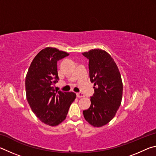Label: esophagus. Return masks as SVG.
I'll list each match as a JSON object with an SVG mask.
<instances>
[{"instance_id": "obj_1", "label": "esophagus", "mask_w": 156, "mask_h": 156, "mask_svg": "<svg viewBox=\"0 0 156 156\" xmlns=\"http://www.w3.org/2000/svg\"><path fill=\"white\" fill-rule=\"evenodd\" d=\"M76 96H77V98H83L84 97V95L82 93H77L76 94Z\"/></svg>"}]
</instances>
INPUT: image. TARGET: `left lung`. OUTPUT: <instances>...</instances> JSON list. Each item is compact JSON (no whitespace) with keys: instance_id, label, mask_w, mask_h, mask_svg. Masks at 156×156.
<instances>
[{"instance_id":"left-lung-1","label":"left lung","mask_w":156,"mask_h":156,"mask_svg":"<svg viewBox=\"0 0 156 156\" xmlns=\"http://www.w3.org/2000/svg\"><path fill=\"white\" fill-rule=\"evenodd\" d=\"M89 59V78L94 83L91 105L83 111L87 122L94 127L109 123L122 102V81L118 66L109 54L100 49L82 53Z\"/></svg>"}]
</instances>
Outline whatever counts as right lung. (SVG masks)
Wrapping results in <instances>:
<instances>
[{
    "mask_svg": "<svg viewBox=\"0 0 156 156\" xmlns=\"http://www.w3.org/2000/svg\"><path fill=\"white\" fill-rule=\"evenodd\" d=\"M69 55L54 47H46L33 59L26 75L28 103L41 122L51 126L65 120L76 97L73 92L55 91L54 87L58 80L57 62Z\"/></svg>",
    "mask_w": 156,
    "mask_h": 156,
    "instance_id": "right-lung-1",
    "label": "right lung"
}]
</instances>
